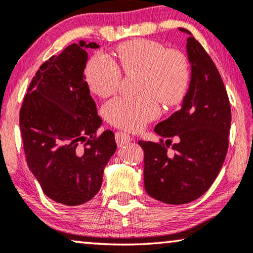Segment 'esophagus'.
Wrapping results in <instances>:
<instances>
[{
	"mask_svg": "<svg viewBox=\"0 0 253 253\" xmlns=\"http://www.w3.org/2000/svg\"><path fill=\"white\" fill-rule=\"evenodd\" d=\"M115 139H116L117 146L122 147L124 145L129 144L130 141L132 140V138L130 137V134L123 132V131H119V132L115 133Z\"/></svg>",
	"mask_w": 253,
	"mask_h": 253,
	"instance_id": "obj_1",
	"label": "esophagus"
}]
</instances>
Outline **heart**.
Wrapping results in <instances>:
<instances>
[{
    "label": "heart",
    "instance_id": "obj_1",
    "mask_svg": "<svg viewBox=\"0 0 253 253\" xmlns=\"http://www.w3.org/2000/svg\"><path fill=\"white\" fill-rule=\"evenodd\" d=\"M117 63L108 55L96 53L89 58L85 78L91 91L101 98L116 92L126 75L139 74L138 96H117L103 106V115L113 126L139 131L160 114L158 100L175 105L185 94L190 81L186 58L177 50H167L164 44L148 39H134L120 44Z\"/></svg>",
    "mask_w": 253,
    "mask_h": 253
}]
</instances>
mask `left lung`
<instances>
[{
	"instance_id": "1",
	"label": "left lung",
	"mask_w": 253,
	"mask_h": 253,
	"mask_svg": "<svg viewBox=\"0 0 253 253\" xmlns=\"http://www.w3.org/2000/svg\"><path fill=\"white\" fill-rule=\"evenodd\" d=\"M179 31L189 34L188 93L181 109L155 126L160 143L138 141L144 151L145 190L170 205L196 200L213 184L226 158L231 122L230 102L215 64L188 30ZM172 136L180 141L173 145L175 154L170 157L167 148Z\"/></svg>"
}]
</instances>
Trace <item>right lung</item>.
Returning <instances> with one entry per match:
<instances>
[{
    "instance_id": "obj_1",
    "label": "right lung",
    "mask_w": 253,
    "mask_h": 253,
    "mask_svg": "<svg viewBox=\"0 0 253 253\" xmlns=\"http://www.w3.org/2000/svg\"><path fill=\"white\" fill-rule=\"evenodd\" d=\"M72 43L36 72L19 112L24 153L48 198L82 205L99 192L103 169L116 151L112 130L98 134L101 117L85 82V48Z\"/></svg>"
}]
</instances>
